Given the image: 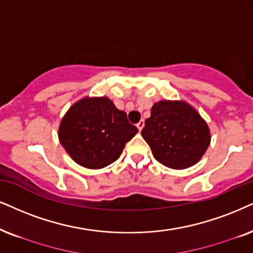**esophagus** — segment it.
Here are the masks:
<instances>
[{"label": "esophagus", "instance_id": "1", "mask_svg": "<svg viewBox=\"0 0 253 253\" xmlns=\"http://www.w3.org/2000/svg\"><path fill=\"white\" fill-rule=\"evenodd\" d=\"M143 126H145V121H143V120H140L139 123L136 124V127H137V129H139V130H141L143 128Z\"/></svg>", "mask_w": 253, "mask_h": 253}]
</instances>
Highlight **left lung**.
<instances>
[{
  "instance_id": "left-lung-1",
  "label": "left lung",
  "mask_w": 253,
  "mask_h": 253,
  "mask_svg": "<svg viewBox=\"0 0 253 253\" xmlns=\"http://www.w3.org/2000/svg\"><path fill=\"white\" fill-rule=\"evenodd\" d=\"M141 135L156 161L172 169L191 167L200 161L210 143L206 121L183 101L156 103Z\"/></svg>"
}]
</instances>
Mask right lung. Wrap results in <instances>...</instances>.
<instances>
[{"label": "right lung", "mask_w": 253, "mask_h": 253, "mask_svg": "<svg viewBox=\"0 0 253 253\" xmlns=\"http://www.w3.org/2000/svg\"><path fill=\"white\" fill-rule=\"evenodd\" d=\"M137 133L108 98H85L63 118L58 136L64 148L78 165L104 168L120 158L125 145Z\"/></svg>", "instance_id": "1"}]
</instances>
